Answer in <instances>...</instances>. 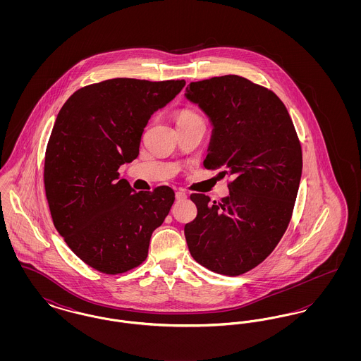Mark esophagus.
<instances>
[{
    "label": "esophagus",
    "instance_id": "1",
    "mask_svg": "<svg viewBox=\"0 0 361 361\" xmlns=\"http://www.w3.org/2000/svg\"><path fill=\"white\" fill-rule=\"evenodd\" d=\"M176 199L177 200H185L187 199V193L183 192V190H177L176 192Z\"/></svg>",
    "mask_w": 361,
    "mask_h": 361
}]
</instances>
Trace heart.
<instances>
[{
	"label": "heart",
	"mask_w": 361,
	"mask_h": 361,
	"mask_svg": "<svg viewBox=\"0 0 361 361\" xmlns=\"http://www.w3.org/2000/svg\"><path fill=\"white\" fill-rule=\"evenodd\" d=\"M199 118L196 114L190 112V111H181L178 115H177V124L178 123H183V121H190V119H196Z\"/></svg>",
	"instance_id": "heart-1"
}]
</instances>
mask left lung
Returning <instances> with one entry per match:
<instances>
[{"label": "left lung", "mask_w": 361, "mask_h": 361, "mask_svg": "<svg viewBox=\"0 0 361 361\" xmlns=\"http://www.w3.org/2000/svg\"><path fill=\"white\" fill-rule=\"evenodd\" d=\"M185 97L212 124L204 166L234 176L221 202L190 195L197 215L184 227L189 252L212 272L242 275L274 252L291 221L300 142L283 102L240 75L190 82Z\"/></svg>", "instance_id": "1"}]
</instances>
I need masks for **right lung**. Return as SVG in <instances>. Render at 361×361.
<instances>
[{
	"mask_svg": "<svg viewBox=\"0 0 361 361\" xmlns=\"http://www.w3.org/2000/svg\"><path fill=\"white\" fill-rule=\"evenodd\" d=\"M184 86L106 80L74 92L56 116L44 158L46 197L58 233L96 271L118 275L140 265L171 211L172 188L135 192L118 169L137 158L147 121Z\"/></svg>",
	"mask_w": 361,
	"mask_h": 361,
	"instance_id": "obj_1",
	"label": "right lung"
}]
</instances>
